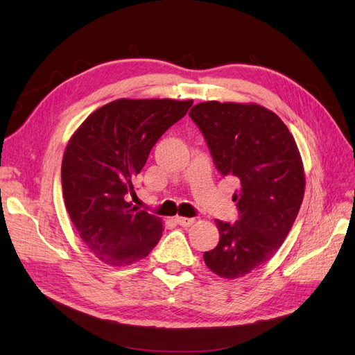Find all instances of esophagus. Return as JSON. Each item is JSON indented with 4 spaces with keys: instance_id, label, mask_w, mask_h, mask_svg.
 Returning <instances> with one entry per match:
<instances>
[{
    "instance_id": "34e87169",
    "label": "esophagus",
    "mask_w": 355,
    "mask_h": 355,
    "mask_svg": "<svg viewBox=\"0 0 355 355\" xmlns=\"http://www.w3.org/2000/svg\"><path fill=\"white\" fill-rule=\"evenodd\" d=\"M175 223L178 225H181V227H190V225H193L194 223H196V220H194V218H184V216H177Z\"/></svg>"
}]
</instances>
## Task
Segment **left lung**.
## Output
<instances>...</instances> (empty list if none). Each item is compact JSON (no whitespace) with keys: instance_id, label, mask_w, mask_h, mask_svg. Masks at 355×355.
<instances>
[{"instance_id":"8db88e82","label":"left lung","mask_w":355,"mask_h":355,"mask_svg":"<svg viewBox=\"0 0 355 355\" xmlns=\"http://www.w3.org/2000/svg\"><path fill=\"white\" fill-rule=\"evenodd\" d=\"M189 115L216 169L240 184L239 220H216L220 242L203 254L205 264L220 277H242L272 258L291 232L305 190L301 155L276 113L254 103L205 101Z\"/></svg>"}]
</instances>
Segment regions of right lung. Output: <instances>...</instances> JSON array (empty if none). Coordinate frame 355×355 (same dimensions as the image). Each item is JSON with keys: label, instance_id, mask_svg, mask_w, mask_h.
Masks as SVG:
<instances>
[{"label": "right lung", "instance_id": "1", "mask_svg": "<svg viewBox=\"0 0 355 355\" xmlns=\"http://www.w3.org/2000/svg\"><path fill=\"white\" fill-rule=\"evenodd\" d=\"M193 100L119 98L81 123L66 146L62 189L67 214L85 246L112 267L146 258L162 236V221L127 200L134 180L162 134Z\"/></svg>", "mask_w": 355, "mask_h": 355}]
</instances>
